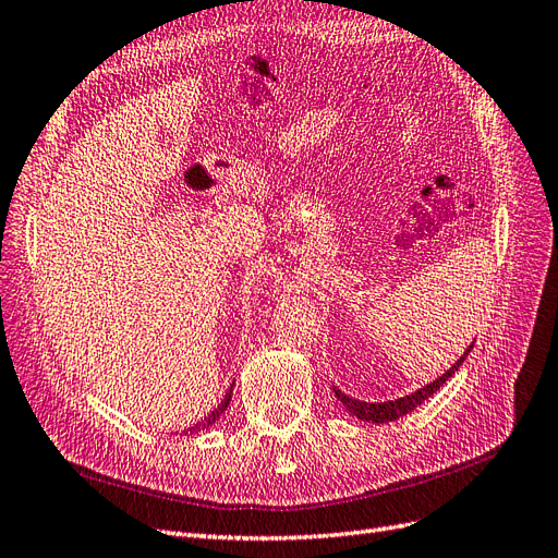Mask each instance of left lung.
Returning a JSON list of instances; mask_svg holds the SVG:
<instances>
[{
  "instance_id": "left-lung-1",
  "label": "left lung",
  "mask_w": 558,
  "mask_h": 558,
  "mask_svg": "<svg viewBox=\"0 0 558 558\" xmlns=\"http://www.w3.org/2000/svg\"><path fill=\"white\" fill-rule=\"evenodd\" d=\"M472 348H474V342L470 344V348L464 350V354L456 361L453 366H450L441 378H436L434 383H429V385H425V387H420L417 391H413V395H409V397H401V399H395V401H380V403H368V401H359V399H352V397H348L344 395V391H340L338 387H333V395H336V399L344 405V409H348L352 415H356L359 420H364V423H391V420H399L401 415H405V413H411L413 409H417L420 403L423 401H427L436 389H439L450 375H453L462 364H464V359H466V354L472 352Z\"/></svg>"
}]
</instances>
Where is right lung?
<instances>
[{
	"instance_id": "obj_1",
	"label": "right lung",
	"mask_w": 558,
	"mask_h": 558,
	"mask_svg": "<svg viewBox=\"0 0 558 558\" xmlns=\"http://www.w3.org/2000/svg\"><path fill=\"white\" fill-rule=\"evenodd\" d=\"M232 387H234V383H232ZM232 387L228 389V395H225V399L220 401V405H218L216 411H210V413L202 420L199 425H194V427H190V429H187L190 434H194V432H202V429H206V427H210V425H216V420L225 413V409H228V403H230V399H232ZM187 432H185V434H187Z\"/></svg>"
}]
</instances>
